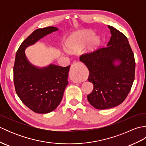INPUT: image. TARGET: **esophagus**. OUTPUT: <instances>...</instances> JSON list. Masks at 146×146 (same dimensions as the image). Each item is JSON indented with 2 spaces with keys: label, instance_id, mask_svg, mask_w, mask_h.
Here are the masks:
<instances>
[{
  "label": "esophagus",
  "instance_id": "34e87169",
  "mask_svg": "<svg viewBox=\"0 0 146 146\" xmlns=\"http://www.w3.org/2000/svg\"><path fill=\"white\" fill-rule=\"evenodd\" d=\"M80 63H74L71 66L70 75L71 80L74 82L80 83L82 81V76L81 75V70L80 68Z\"/></svg>",
  "mask_w": 146,
  "mask_h": 146
}]
</instances>
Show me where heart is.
Here are the masks:
<instances>
[{"label": "heart", "instance_id": "obj_1", "mask_svg": "<svg viewBox=\"0 0 146 146\" xmlns=\"http://www.w3.org/2000/svg\"><path fill=\"white\" fill-rule=\"evenodd\" d=\"M94 35L95 34L94 32L89 30L82 31H79L73 34L66 41V47L68 51L72 52L80 51L83 48L85 43L94 36ZM100 44V38L98 36L93 37L88 43L86 52H93L97 48Z\"/></svg>", "mask_w": 146, "mask_h": 146}]
</instances>
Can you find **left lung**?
<instances>
[{"mask_svg": "<svg viewBox=\"0 0 146 146\" xmlns=\"http://www.w3.org/2000/svg\"><path fill=\"white\" fill-rule=\"evenodd\" d=\"M108 27L111 36L107 47L80 57L89 70L88 81L94 85L87 99L93 107L100 110L122 104L135 78L134 56L127 38L113 27Z\"/></svg>", "mask_w": 146, "mask_h": 146, "instance_id": "left-lung-1", "label": "left lung"}]
</instances>
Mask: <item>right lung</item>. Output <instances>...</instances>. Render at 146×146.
Segmentation results:
<instances>
[{
    "instance_id": "right-lung-1",
    "label": "right lung",
    "mask_w": 146,
    "mask_h": 146,
    "mask_svg": "<svg viewBox=\"0 0 146 146\" xmlns=\"http://www.w3.org/2000/svg\"><path fill=\"white\" fill-rule=\"evenodd\" d=\"M58 30L52 26L35 30L22 42L15 55L13 69L15 92L23 103L36 113H49L60 104L68 84L70 66L50 64L43 68L35 66L27 59L25 49Z\"/></svg>"
}]
</instances>
